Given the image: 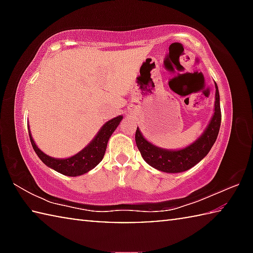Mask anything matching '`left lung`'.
Listing matches in <instances>:
<instances>
[{
    "label": "left lung",
    "mask_w": 253,
    "mask_h": 253,
    "mask_svg": "<svg viewBox=\"0 0 253 253\" xmlns=\"http://www.w3.org/2000/svg\"><path fill=\"white\" fill-rule=\"evenodd\" d=\"M221 126L220 93L215 84V102L214 114L203 134L195 142L181 149H165L145 138L139 128L137 127L135 140L144 161L161 172L181 173L195 166L200 161L208 155L213 144L215 143Z\"/></svg>",
    "instance_id": "left-lung-1"
}]
</instances>
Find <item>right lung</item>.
<instances>
[{"label": "right lung", "instance_id": "add662e5", "mask_svg": "<svg viewBox=\"0 0 253 253\" xmlns=\"http://www.w3.org/2000/svg\"><path fill=\"white\" fill-rule=\"evenodd\" d=\"M122 119L123 116H117L107 122L105 125H102L95 138L87 146L81 149L79 153H77L76 155L68 158H54L44 154L34 143L30 128L29 136L34 152L48 168L57 170L58 173L67 175V176H79V175L88 173L101 162L110 136L116 130Z\"/></svg>", "mask_w": 253, "mask_h": 253}]
</instances>
